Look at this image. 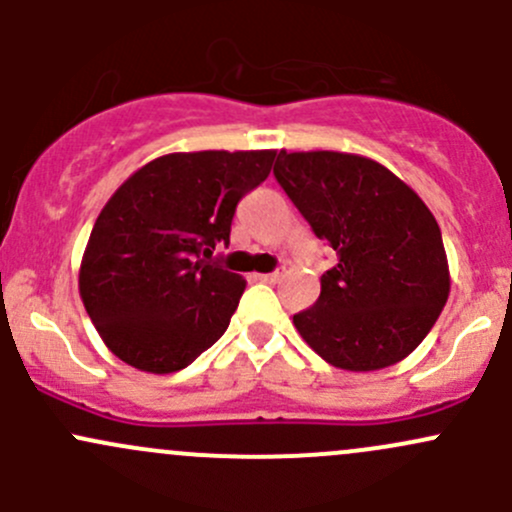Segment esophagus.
<instances>
[{
    "mask_svg": "<svg viewBox=\"0 0 512 512\" xmlns=\"http://www.w3.org/2000/svg\"><path fill=\"white\" fill-rule=\"evenodd\" d=\"M280 277V272H265V275H257V280L262 282H275Z\"/></svg>",
    "mask_w": 512,
    "mask_h": 512,
    "instance_id": "esophagus-1",
    "label": "esophagus"
}]
</instances>
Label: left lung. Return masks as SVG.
I'll return each instance as SVG.
<instances>
[{
  "label": "left lung",
  "mask_w": 512,
  "mask_h": 512,
  "mask_svg": "<svg viewBox=\"0 0 512 512\" xmlns=\"http://www.w3.org/2000/svg\"><path fill=\"white\" fill-rule=\"evenodd\" d=\"M275 178L337 252L317 304L294 314L299 337L337 369L399 364L426 339L451 292L431 210L386 165L356 153L282 148Z\"/></svg>",
  "instance_id": "8db88e82"
}]
</instances>
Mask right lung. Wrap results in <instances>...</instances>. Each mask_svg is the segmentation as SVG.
<instances>
[{
    "mask_svg": "<svg viewBox=\"0 0 512 512\" xmlns=\"http://www.w3.org/2000/svg\"><path fill=\"white\" fill-rule=\"evenodd\" d=\"M277 151H195L153 158L108 198L79 267L98 337L128 366L173 374L225 334L247 282L208 265L230 242L242 195Z\"/></svg>",
    "mask_w": 512,
    "mask_h": 512,
    "instance_id": "right-lung-1",
    "label": "right lung"
}]
</instances>
